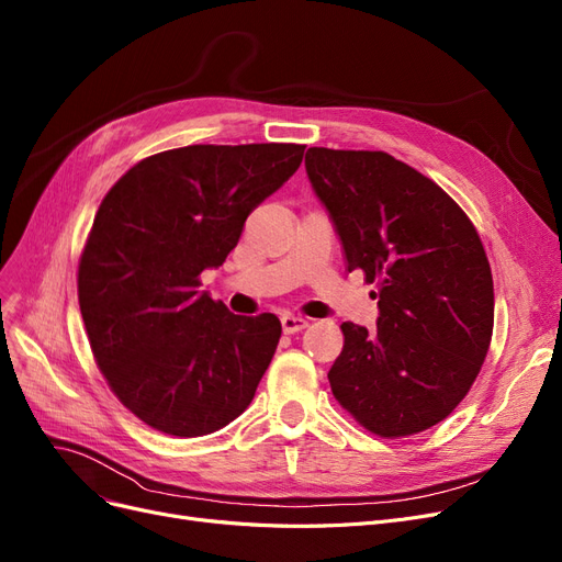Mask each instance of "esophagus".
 I'll return each mask as SVG.
<instances>
[{"label":"esophagus","mask_w":562,"mask_h":562,"mask_svg":"<svg viewBox=\"0 0 562 562\" xmlns=\"http://www.w3.org/2000/svg\"><path fill=\"white\" fill-rule=\"evenodd\" d=\"M280 322H282V330H284L286 335L299 333V330L307 328V319H303V316H294V314H282Z\"/></svg>","instance_id":"esophagus-1"}]
</instances>
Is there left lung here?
<instances>
[{"label":"left lung","mask_w":562,"mask_h":562,"mask_svg":"<svg viewBox=\"0 0 562 562\" xmlns=\"http://www.w3.org/2000/svg\"><path fill=\"white\" fill-rule=\"evenodd\" d=\"M305 169L349 273L376 284V333L341 324L328 372L335 400L368 431L400 438L446 420L492 345L494 280L469 215L385 151L312 146Z\"/></svg>","instance_id":"left-lung-1"}]
</instances>
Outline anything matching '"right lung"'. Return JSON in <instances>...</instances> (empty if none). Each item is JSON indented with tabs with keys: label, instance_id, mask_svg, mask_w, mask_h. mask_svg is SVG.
Returning a JSON list of instances; mask_svg holds the SVG:
<instances>
[{
	"label": "right lung",
	"instance_id": "obj_1",
	"mask_svg": "<svg viewBox=\"0 0 562 562\" xmlns=\"http://www.w3.org/2000/svg\"><path fill=\"white\" fill-rule=\"evenodd\" d=\"M305 144H192L133 165L103 198L78 266L95 364L116 400L162 434L229 425L278 349L271 312L232 314L200 291L250 211L303 160Z\"/></svg>",
	"mask_w": 562,
	"mask_h": 562
}]
</instances>
